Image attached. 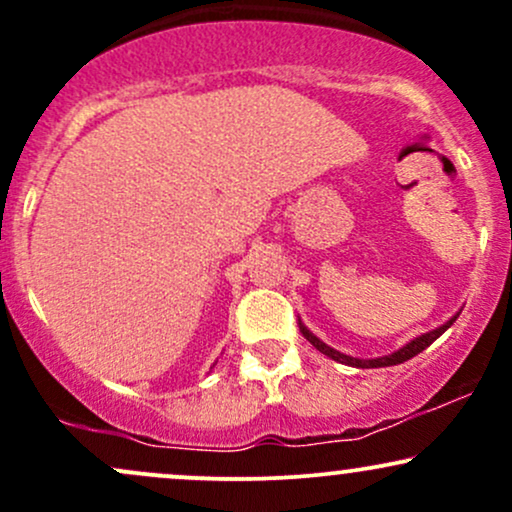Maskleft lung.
Masks as SVG:
<instances>
[{
    "label": "left lung",
    "mask_w": 512,
    "mask_h": 512,
    "mask_svg": "<svg viewBox=\"0 0 512 512\" xmlns=\"http://www.w3.org/2000/svg\"><path fill=\"white\" fill-rule=\"evenodd\" d=\"M455 320H457V315H455V317H450V320L445 322V325L436 327V330H431V332L421 334V337L411 339V342H409L407 346H402V349H397L395 354H387V356H380V358H354V356L339 354L337 349H332V346H327L325 342H320V339H317L315 334L310 332L308 327H305L301 320H298V327H301L303 337L308 339V342L313 344L317 351H322V354H325V356L334 358V361L346 363V366H354V368H385V366H397V363H404V361H409V358H414L416 354H421V351L428 349V346H431L433 342H436V339L440 337V334H443L445 330H448V327H450L452 322H455Z\"/></svg>",
    "instance_id": "left-lung-1"
}]
</instances>
